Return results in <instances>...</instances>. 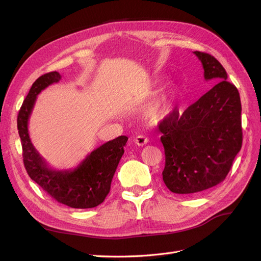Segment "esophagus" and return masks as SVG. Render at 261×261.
I'll return each mask as SVG.
<instances>
[{
  "mask_svg": "<svg viewBox=\"0 0 261 261\" xmlns=\"http://www.w3.org/2000/svg\"><path fill=\"white\" fill-rule=\"evenodd\" d=\"M134 141H135V144L138 146H145L146 144H148L149 139L143 135H138V136H136L135 139H134Z\"/></svg>",
  "mask_w": 261,
  "mask_h": 261,
  "instance_id": "obj_1",
  "label": "esophagus"
}]
</instances>
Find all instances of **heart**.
Masks as SVG:
<instances>
[{
    "label": "heart",
    "instance_id": "b5f03b06",
    "mask_svg": "<svg viewBox=\"0 0 261 261\" xmlns=\"http://www.w3.org/2000/svg\"><path fill=\"white\" fill-rule=\"evenodd\" d=\"M178 90L176 87H168L161 92L146 110V116L151 123H160L169 118L176 108Z\"/></svg>",
    "mask_w": 261,
    "mask_h": 261
}]
</instances>
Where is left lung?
Segmentation results:
<instances>
[{"instance_id": "left-lung-1", "label": "left lung", "mask_w": 261, "mask_h": 261, "mask_svg": "<svg viewBox=\"0 0 261 261\" xmlns=\"http://www.w3.org/2000/svg\"><path fill=\"white\" fill-rule=\"evenodd\" d=\"M206 81L217 83L183 113L160 123L164 147L163 181L172 193L191 195L218 185L231 170L243 141L242 105L220 62L195 51Z\"/></svg>"}]
</instances>
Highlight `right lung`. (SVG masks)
<instances>
[{"mask_svg":"<svg viewBox=\"0 0 261 261\" xmlns=\"http://www.w3.org/2000/svg\"><path fill=\"white\" fill-rule=\"evenodd\" d=\"M61 81L58 72L40 76L33 84L17 116L22 158L30 178L53 199L75 209L99 206L108 196L114 173L124 154L128 138L120 136L94 149L74 170H55L49 167L31 143L28 121L37 96L46 87Z\"/></svg>","mask_w":261,"mask_h":261,"instance_id":"right-lung-1","label":"right lung"}]
</instances>
